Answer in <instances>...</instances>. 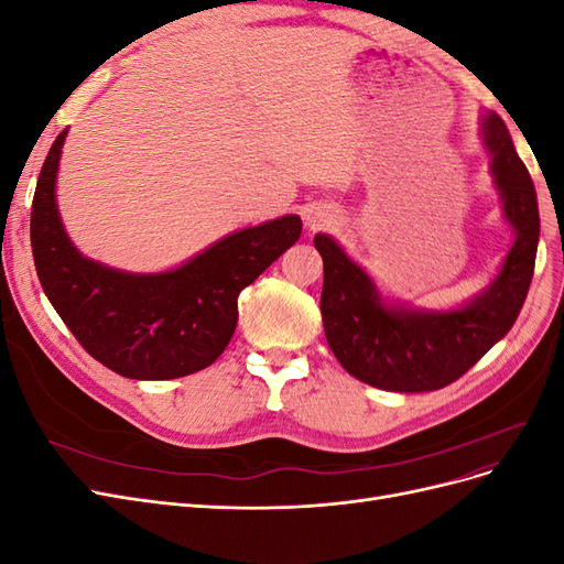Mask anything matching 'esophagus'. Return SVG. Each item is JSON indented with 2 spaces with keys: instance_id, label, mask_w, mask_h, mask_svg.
Wrapping results in <instances>:
<instances>
[{
  "instance_id": "1",
  "label": "esophagus",
  "mask_w": 564,
  "mask_h": 564,
  "mask_svg": "<svg viewBox=\"0 0 564 564\" xmlns=\"http://www.w3.org/2000/svg\"><path fill=\"white\" fill-rule=\"evenodd\" d=\"M334 214L329 209H311L308 214H305V226H308L311 230H317V228H324V226H332L334 224Z\"/></svg>"
}]
</instances>
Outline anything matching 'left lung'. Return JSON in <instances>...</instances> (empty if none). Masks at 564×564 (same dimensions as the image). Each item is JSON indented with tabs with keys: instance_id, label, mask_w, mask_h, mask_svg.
Listing matches in <instances>:
<instances>
[{
	"instance_id": "obj_1",
	"label": "left lung",
	"mask_w": 564,
	"mask_h": 564,
	"mask_svg": "<svg viewBox=\"0 0 564 564\" xmlns=\"http://www.w3.org/2000/svg\"><path fill=\"white\" fill-rule=\"evenodd\" d=\"M489 174L513 245L494 280L452 308H419L392 299L332 235L317 232L324 263V336L350 377L392 392H429L456 381L510 332L534 275L539 204L534 183L497 112L480 117Z\"/></svg>"
}]
</instances>
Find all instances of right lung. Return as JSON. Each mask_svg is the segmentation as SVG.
<instances>
[{
	"label": "right lung",
	"instance_id": "add662e5",
	"mask_svg": "<svg viewBox=\"0 0 564 564\" xmlns=\"http://www.w3.org/2000/svg\"><path fill=\"white\" fill-rule=\"evenodd\" d=\"M67 129L51 145L32 199L30 242L46 299L94 360L135 381L181 379L216 362L237 327V296L301 237L284 214L235 230L160 272L84 256L65 232L56 181Z\"/></svg>",
	"mask_w": 564,
	"mask_h": 564
}]
</instances>
